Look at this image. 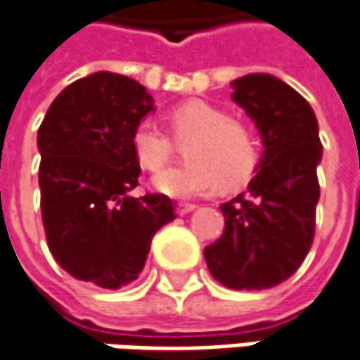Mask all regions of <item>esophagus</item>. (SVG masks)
Segmentation results:
<instances>
[{
	"mask_svg": "<svg viewBox=\"0 0 360 360\" xmlns=\"http://www.w3.org/2000/svg\"><path fill=\"white\" fill-rule=\"evenodd\" d=\"M195 207H198V205H193V203H179V205H177V214H179V216H187V214H191Z\"/></svg>",
	"mask_w": 360,
	"mask_h": 360,
	"instance_id": "1",
	"label": "esophagus"
}]
</instances>
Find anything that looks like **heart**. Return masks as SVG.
Wrapping results in <instances>:
<instances>
[{"mask_svg": "<svg viewBox=\"0 0 360 360\" xmlns=\"http://www.w3.org/2000/svg\"><path fill=\"white\" fill-rule=\"evenodd\" d=\"M169 130L185 144L189 165L165 169L153 177V187L173 200H193L214 193L220 185L236 187L252 177L259 165L255 132L224 110L191 99L169 114ZM134 157L146 171H159L173 157V140L153 120H142L132 132Z\"/></svg>", "mask_w": 360, "mask_h": 360, "instance_id": "obj_1", "label": "heart"}]
</instances>
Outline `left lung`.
Returning a JSON list of instances; mask_svg holds the SVG:
<instances>
[{"mask_svg":"<svg viewBox=\"0 0 360 360\" xmlns=\"http://www.w3.org/2000/svg\"><path fill=\"white\" fill-rule=\"evenodd\" d=\"M232 99L259 128L263 155L248 191L222 203L224 234L205 263L230 289H269L289 279L314 243L320 200L318 120L285 81L252 73L232 81Z\"/></svg>","mask_w":360,"mask_h":360,"instance_id":"8db88e82","label":"left lung"}]
</instances>
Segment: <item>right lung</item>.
I'll list each match as a JSON object with an SVG mask.
<instances>
[{
  "mask_svg": "<svg viewBox=\"0 0 360 360\" xmlns=\"http://www.w3.org/2000/svg\"><path fill=\"white\" fill-rule=\"evenodd\" d=\"M155 99L138 81L99 71L65 87L38 128L46 243L69 275L103 289L138 279L157 230L175 220L160 193L132 198L138 122Z\"/></svg>",
  "mask_w": 360,
  "mask_h": 360,
  "instance_id": "right-lung-1",
  "label": "right lung"
}]
</instances>
